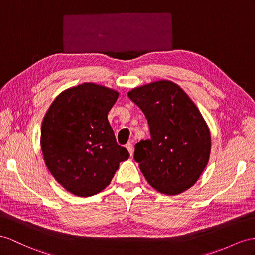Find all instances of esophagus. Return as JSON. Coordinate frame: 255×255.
<instances>
[{
  "label": "esophagus",
  "mask_w": 255,
  "mask_h": 255,
  "mask_svg": "<svg viewBox=\"0 0 255 255\" xmlns=\"http://www.w3.org/2000/svg\"><path fill=\"white\" fill-rule=\"evenodd\" d=\"M126 148L128 149V152H129V154H130V156H132L133 155V147H132V144L131 143H127L126 144Z\"/></svg>",
  "instance_id": "obj_1"
}]
</instances>
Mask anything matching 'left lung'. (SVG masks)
<instances>
[{
    "label": "left lung",
    "mask_w": 255,
    "mask_h": 255,
    "mask_svg": "<svg viewBox=\"0 0 255 255\" xmlns=\"http://www.w3.org/2000/svg\"><path fill=\"white\" fill-rule=\"evenodd\" d=\"M144 113L151 139L135 144L134 160L156 191L178 195L192 187L209 161L211 135L198 108L179 85L160 80L128 93Z\"/></svg>",
    "instance_id": "left-lung-1"
}]
</instances>
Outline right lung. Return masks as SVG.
<instances>
[{
    "mask_svg": "<svg viewBox=\"0 0 255 255\" xmlns=\"http://www.w3.org/2000/svg\"><path fill=\"white\" fill-rule=\"evenodd\" d=\"M119 91L95 83L63 90L44 116L41 148L45 164L68 192L88 197L112 181L129 157L116 143L108 114Z\"/></svg>",
    "mask_w": 255,
    "mask_h": 255,
    "instance_id": "add662e5",
    "label": "right lung"
}]
</instances>
